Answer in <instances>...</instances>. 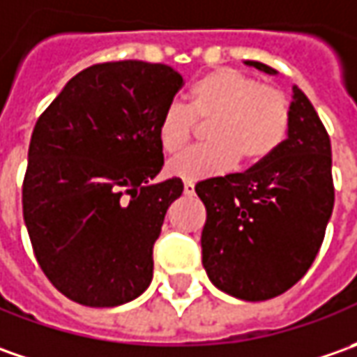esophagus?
Returning <instances> with one entry per match:
<instances>
[{"mask_svg": "<svg viewBox=\"0 0 357 357\" xmlns=\"http://www.w3.org/2000/svg\"><path fill=\"white\" fill-rule=\"evenodd\" d=\"M183 193H185V195H193V193H195V185H193L191 181H185V183H183Z\"/></svg>", "mask_w": 357, "mask_h": 357, "instance_id": "1", "label": "esophagus"}]
</instances>
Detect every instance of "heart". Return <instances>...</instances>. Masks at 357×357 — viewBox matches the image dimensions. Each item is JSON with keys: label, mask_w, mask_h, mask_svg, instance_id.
Segmentation results:
<instances>
[{"label": "heart", "mask_w": 357, "mask_h": 357, "mask_svg": "<svg viewBox=\"0 0 357 357\" xmlns=\"http://www.w3.org/2000/svg\"><path fill=\"white\" fill-rule=\"evenodd\" d=\"M292 120L290 98L275 84H264L239 68H215L190 86L188 105H167L155 122L164 154H178L191 140L195 122L205 124L207 144L185 150L167 164L183 181L219 176L241 160L261 164L287 140Z\"/></svg>", "instance_id": "b5f03b06"}]
</instances>
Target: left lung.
Instances as JSON below:
<instances>
[{
    "label": "left lung",
    "mask_w": 357,
    "mask_h": 357,
    "mask_svg": "<svg viewBox=\"0 0 357 357\" xmlns=\"http://www.w3.org/2000/svg\"><path fill=\"white\" fill-rule=\"evenodd\" d=\"M247 65L275 75L259 61ZM275 154L247 172L197 181L205 205L202 263L217 289L249 302L280 296L314 263L334 209L332 146L298 86Z\"/></svg>",
    "instance_id": "1"
}]
</instances>
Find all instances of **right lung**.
I'll return each mask as SVG.
<instances>
[{
    "instance_id": "1",
    "label": "right lung",
    "mask_w": 357,
    "mask_h": 357,
    "mask_svg": "<svg viewBox=\"0 0 357 357\" xmlns=\"http://www.w3.org/2000/svg\"><path fill=\"white\" fill-rule=\"evenodd\" d=\"M183 86L162 63L80 70L37 118L23 178L35 259L61 294L91 308L134 301L154 273V243L183 183L164 166L155 122Z\"/></svg>"
}]
</instances>
